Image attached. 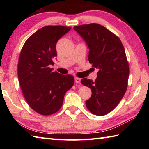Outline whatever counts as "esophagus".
Returning a JSON list of instances; mask_svg holds the SVG:
<instances>
[{
    "label": "esophagus",
    "mask_w": 149,
    "mask_h": 149,
    "mask_svg": "<svg viewBox=\"0 0 149 149\" xmlns=\"http://www.w3.org/2000/svg\"><path fill=\"white\" fill-rule=\"evenodd\" d=\"M74 80H75V82L76 83V84H80V82H81V79H80V78L75 77L74 78Z\"/></svg>",
    "instance_id": "obj_1"
}]
</instances>
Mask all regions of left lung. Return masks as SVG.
I'll return each instance as SVG.
<instances>
[{"mask_svg": "<svg viewBox=\"0 0 149 149\" xmlns=\"http://www.w3.org/2000/svg\"><path fill=\"white\" fill-rule=\"evenodd\" d=\"M74 29L87 45L89 62L99 69L95 81L87 78L81 81L92 91L86 107L93 114L106 115L117 107L127 90L130 70L124 47L116 35L100 24Z\"/></svg>", "mask_w": 149, "mask_h": 149, "instance_id": "obj_1", "label": "left lung"}]
</instances>
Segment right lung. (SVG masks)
Returning <instances> with one entry per match:
<instances>
[{
    "mask_svg": "<svg viewBox=\"0 0 149 149\" xmlns=\"http://www.w3.org/2000/svg\"><path fill=\"white\" fill-rule=\"evenodd\" d=\"M70 27L47 26L31 35L21 50L17 65L20 87L27 104L44 116L53 114L61 108L65 93L74 83L72 75L54 72L58 41Z\"/></svg>",
    "mask_w": 149,
    "mask_h": 149,
    "instance_id": "obj_1",
    "label": "right lung"
}]
</instances>
